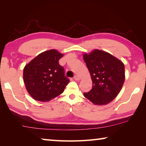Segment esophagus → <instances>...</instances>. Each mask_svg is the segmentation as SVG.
Instances as JSON below:
<instances>
[{"label": "esophagus", "mask_w": 146, "mask_h": 146, "mask_svg": "<svg viewBox=\"0 0 146 146\" xmlns=\"http://www.w3.org/2000/svg\"><path fill=\"white\" fill-rule=\"evenodd\" d=\"M74 79H75V80H80V77L78 75H75V76H74Z\"/></svg>", "instance_id": "esophagus-1"}]
</instances>
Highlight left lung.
I'll use <instances>...</instances> for the list:
<instances>
[{
  "instance_id": "left-lung-1",
  "label": "left lung",
  "mask_w": 146,
  "mask_h": 146,
  "mask_svg": "<svg viewBox=\"0 0 146 146\" xmlns=\"http://www.w3.org/2000/svg\"><path fill=\"white\" fill-rule=\"evenodd\" d=\"M83 58L93 82L92 89L84 93V96L97 105L111 102L124 82V64L111 54L98 49L84 54Z\"/></svg>"
}]
</instances>
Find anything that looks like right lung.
<instances>
[{
    "mask_svg": "<svg viewBox=\"0 0 146 146\" xmlns=\"http://www.w3.org/2000/svg\"><path fill=\"white\" fill-rule=\"evenodd\" d=\"M63 55L51 49L39 54L24 67V82L35 100L47 102L63 93L70 82L58 63Z\"/></svg>",
    "mask_w": 146,
    "mask_h": 146,
    "instance_id": "add662e5",
    "label": "right lung"
}]
</instances>
